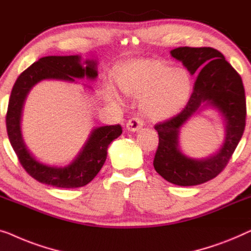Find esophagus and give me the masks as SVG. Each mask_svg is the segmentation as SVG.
Listing matches in <instances>:
<instances>
[{
	"label": "esophagus",
	"mask_w": 251,
	"mask_h": 251,
	"mask_svg": "<svg viewBox=\"0 0 251 251\" xmlns=\"http://www.w3.org/2000/svg\"><path fill=\"white\" fill-rule=\"evenodd\" d=\"M143 127V121L139 117L130 118L126 124V128L130 130V132H137Z\"/></svg>",
	"instance_id": "34e87169"
}]
</instances>
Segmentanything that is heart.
Returning <instances> with one entry per match:
<instances>
[{
  "mask_svg": "<svg viewBox=\"0 0 251 251\" xmlns=\"http://www.w3.org/2000/svg\"><path fill=\"white\" fill-rule=\"evenodd\" d=\"M118 83L126 94L144 97V114L152 121L167 119L177 114L188 102L192 90V78L188 70L151 59L134 60L123 66Z\"/></svg>",
  "mask_w": 251,
  "mask_h": 251,
  "instance_id": "obj_1",
  "label": "heart"
}]
</instances>
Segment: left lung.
<instances>
[{"label": "left lung", "mask_w": 251, "mask_h": 251, "mask_svg": "<svg viewBox=\"0 0 251 251\" xmlns=\"http://www.w3.org/2000/svg\"><path fill=\"white\" fill-rule=\"evenodd\" d=\"M189 73H199L185 108L154 128L159 144L153 167L166 181L179 186L202 184L225 168L241 140L246 126V95L242 79L220 51L213 48H177L171 51ZM204 107H214L224 116L226 139L216 154L197 160L185 156L178 144L181 126Z\"/></svg>", "instance_id": "left-lung-1"}]
</instances>
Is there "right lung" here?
<instances>
[{"label": "right lung", "mask_w": 251, "mask_h": 251, "mask_svg": "<svg viewBox=\"0 0 251 251\" xmlns=\"http://www.w3.org/2000/svg\"><path fill=\"white\" fill-rule=\"evenodd\" d=\"M97 77V60H84L80 55H50L38 59L17 78L9 99L6 130L21 166L36 181L63 189L86 185L100 172L107 159L109 144L121 135L123 129L121 125L94 127L82 150L69 165L59 167L43 164L28 150L21 134V115L28 93L44 79L74 83L75 79L94 80Z\"/></svg>", "instance_id": "add662e5"}]
</instances>
